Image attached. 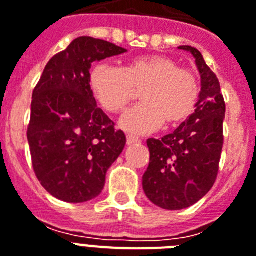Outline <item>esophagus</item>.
<instances>
[{
  "label": "esophagus",
  "instance_id": "34e87169",
  "mask_svg": "<svg viewBox=\"0 0 256 256\" xmlns=\"http://www.w3.org/2000/svg\"><path fill=\"white\" fill-rule=\"evenodd\" d=\"M134 144H140V140L137 137L126 136V145H134Z\"/></svg>",
  "mask_w": 256,
  "mask_h": 256
}]
</instances>
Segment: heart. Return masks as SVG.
<instances>
[{
    "mask_svg": "<svg viewBox=\"0 0 256 256\" xmlns=\"http://www.w3.org/2000/svg\"><path fill=\"white\" fill-rule=\"evenodd\" d=\"M90 88L104 111H123L142 88V103L128 110L120 126L133 134H148L168 126L183 123L194 114L199 100V82L191 72L180 69L174 60L164 56H142L126 66L98 64L90 73Z\"/></svg>",
    "mask_w": 256,
    "mask_h": 256,
    "instance_id": "heart-1",
    "label": "heart"
}]
</instances>
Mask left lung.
Wrapping results in <instances>:
<instances>
[{
  "instance_id": "left-lung-1",
  "label": "left lung",
  "mask_w": 256,
  "mask_h": 256,
  "mask_svg": "<svg viewBox=\"0 0 256 256\" xmlns=\"http://www.w3.org/2000/svg\"><path fill=\"white\" fill-rule=\"evenodd\" d=\"M178 48L195 58L202 92L188 119L161 140H148L150 162L142 176L148 199L168 210L188 208L208 194L216 182L224 144L225 102L218 80L196 48Z\"/></svg>"
}]
</instances>
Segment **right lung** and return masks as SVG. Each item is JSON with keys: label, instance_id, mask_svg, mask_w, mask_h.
Masks as SVG:
<instances>
[{"label": "right lung", "instance_id": "1", "mask_svg": "<svg viewBox=\"0 0 256 256\" xmlns=\"http://www.w3.org/2000/svg\"><path fill=\"white\" fill-rule=\"evenodd\" d=\"M106 40L77 38L54 54L32 92L27 140L40 184L58 200L85 202L100 195L126 134L99 108L90 88L95 61L126 54Z\"/></svg>", "mask_w": 256, "mask_h": 256}]
</instances>
